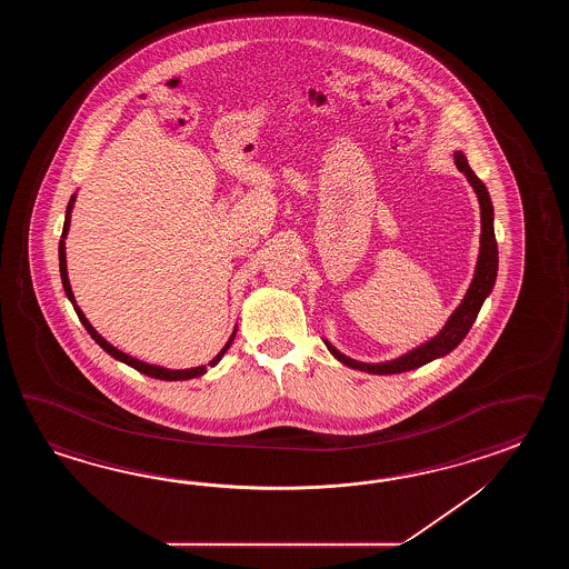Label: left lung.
I'll return each instance as SVG.
<instances>
[{
	"instance_id": "left-lung-1",
	"label": "left lung",
	"mask_w": 569,
	"mask_h": 569,
	"mask_svg": "<svg viewBox=\"0 0 569 569\" xmlns=\"http://www.w3.org/2000/svg\"><path fill=\"white\" fill-rule=\"evenodd\" d=\"M456 164L468 177L473 191L478 194L480 221H482L480 256H478V264H476V272H473L472 284H470V289L466 292L463 301L451 313L448 323L437 333L436 338L429 339L423 346H419V348H415L409 353L400 356L397 360H390V362H356V360H351L348 356H343L341 351L336 350L329 341H326L327 350L331 351L339 362L346 363L350 368H356V370H362V372H370V375H399V372L421 368L425 363L431 362L436 358H441V356H446L451 350H456L460 346L461 339L468 336L470 327L473 326L476 317H478L480 309H482L486 297L490 295V290L495 287L496 272H498V246H496L495 236V207H492L486 184L476 177V172L468 164V158L463 157L461 152H456Z\"/></svg>"
}]
</instances>
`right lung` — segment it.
Masks as SVG:
<instances>
[{"mask_svg":"<svg viewBox=\"0 0 569 569\" xmlns=\"http://www.w3.org/2000/svg\"><path fill=\"white\" fill-rule=\"evenodd\" d=\"M74 203V194L71 197V201H69V207H67V216H64V226H62V236L61 242H59V262H61V280L62 287H64V292H67V297H69V301L73 302L74 313L79 317V321L83 323V327L87 329V333L91 336V338L96 339L97 343L103 348V350L108 351L109 356H113L116 360H120V362L128 363V366H132L133 370H138V372H142V375L150 376V378H158V380H189V378H197V376L206 375V366H197V368H189V370H167V368H160V366H152V363L140 362V360H136L132 356H128V353H123V351L118 350V348H113L111 343H108L106 339L101 338L99 333H97L93 326L87 321L86 315L83 311L77 307V302H74L73 290H71V284H69V277H67V256H64V238H67V231H69V226H71V209H73ZM233 336H236V329H233V333H231V338L228 339V343L223 346V350L219 351L218 356L209 362V366H216V363L221 360V356L226 353V351L230 350L231 341H233Z\"/></svg>","mask_w":569,"mask_h":569,"instance_id":"1","label":"right lung"}]
</instances>
